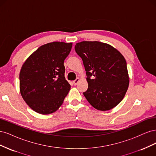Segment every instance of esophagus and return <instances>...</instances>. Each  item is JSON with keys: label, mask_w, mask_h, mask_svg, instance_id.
Segmentation results:
<instances>
[{"label": "esophagus", "mask_w": 156, "mask_h": 156, "mask_svg": "<svg viewBox=\"0 0 156 156\" xmlns=\"http://www.w3.org/2000/svg\"><path fill=\"white\" fill-rule=\"evenodd\" d=\"M79 81H80V79L79 77H77L76 79L74 80V81H73V83L74 85H76V84L79 82Z\"/></svg>", "instance_id": "obj_1"}]
</instances>
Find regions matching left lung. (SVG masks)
<instances>
[{
	"label": "left lung",
	"mask_w": 156,
	"mask_h": 156,
	"mask_svg": "<svg viewBox=\"0 0 156 156\" xmlns=\"http://www.w3.org/2000/svg\"><path fill=\"white\" fill-rule=\"evenodd\" d=\"M75 50L86 70L88 87L83 94L87 101L100 111L116 107L123 100L129 86L123 55L111 45L96 41L79 42Z\"/></svg>",
	"instance_id": "8db88e82"
}]
</instances>
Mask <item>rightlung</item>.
Returning <instances> with one entry per match:
<instances>
[{"label": "right lung", "instance_id": "right-lung-1", "mask_svg": "<svg viewBox=\"0 0 156 156\" xmlns=\"http://www.w3.org/2000/svg\"><path fill=\"white\" fill-rule=\"evenodd\" d=\"M72 48V43H48L40 46L23 64L20 92L36 112L49 115L62 104L71 87L64 77V62Z\"/></svg>", "mask_w": 156, "mask_h": 156}]
</instances>
